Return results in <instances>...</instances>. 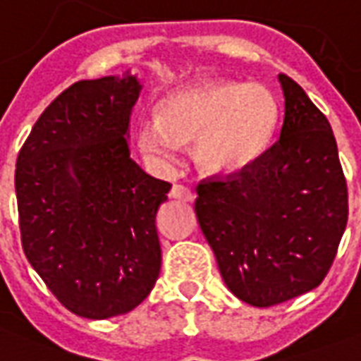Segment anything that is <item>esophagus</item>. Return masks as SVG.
Returning <instances> with one entry per match:
<instances>
[{
    "instance_id": "obj_1",
    "label": "esophagus",
    "mask_w": 361,
    "mask_h": 361,
    "mask_svg": "<svg viewBox=\"0 0 361 361\" xmlns=\"http://www.w3.org/2000/svg\"><path fill=\"white\" fill-rule=\"evenodd\" d=\"M171 198L175 200H183V202H192L194 200V192L188 188V186H184V184H175L169 192Z\"/></svg>"
}]
</instances>
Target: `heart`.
I'll use <instances>...</instances> for the list:
<instances>
[{"label": "heart", "mask_w": 361, "mask_h": 361, "mask_svg": "<svg viewBox=\"0 0 361 361\" xmlns=\"http://www.w3.org/2000/svg\"><path fill=\"white\" fill-rule=\"evenodd\" d=\"M277 121V102L264 86L204 80L163 97L159 115L138 125L136 140L159 167L177 161L183 142L194 140L206 169L238 173L267 149Z\"/></svg>", "instance_id": "heart-1"}]
</instances>
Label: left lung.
Wrapping results in <instances>:
<instances>
[{
  "mask_svg": "<svg viewBox=\"0 0 361 361\" xmlns=\"http://www.w3.org/2000/svg\"><path fill=\"white\" fill-rule=\"evenodd\" d=\"M279 140L246 169L200 180L196 215L225 285L269 307L321 285L348 221V188L327 117L279 75Z\"/></svg>",
  "mask_w": 361,
  "mask_h": 361,
  "instance_id": "8db88e82",
  "label": "left lung"
}]
</instances>
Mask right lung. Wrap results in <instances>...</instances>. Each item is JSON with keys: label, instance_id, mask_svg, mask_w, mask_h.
I'll return each instance as SVG.
<instances>
[{"label": "right lung", "instance_id": "add662e5", "mask_svg": "<svg viewBox=\"0 0 361 361\" xmlns=\"http://www.w3.org/2000/svg\"><path fill=\"white\" fill-rule=\"evenodd\" d=\"M136 76L78 80L36 121L17 157L26 259L55 298L86 319L128 314L161 269L155 213L171 184L128 154Z\"/></svg>", "mask_w": 361, "mask_h": 361}]
</instances>
